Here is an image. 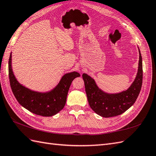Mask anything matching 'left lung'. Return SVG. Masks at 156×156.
Masks as SVG:
<instances>
[{"label":"left lung","instance_id":"1","mask_svg":"<svg viewBox=\"0 0 156 156\" xmlns=\"http://www.w3.org/2000/svg\"><path fill=\"white\" fill-rule=\"evenodd\" d=\"M139 51L136 76L127 90L118 93H107L99 88L93 78L82 74L89 105L95 113L102 117H112L121 115L133 105L140 94L142 84V58Z\"/></svg>","mask_w":156,"mask_h":156}]
</instances>
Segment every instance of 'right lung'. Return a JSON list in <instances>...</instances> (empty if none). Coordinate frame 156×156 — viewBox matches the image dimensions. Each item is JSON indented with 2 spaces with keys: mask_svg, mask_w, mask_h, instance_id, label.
Returning a JSON list of instances; mask_svg holds the SVG:
<instances>
[{
  "mask_svg": "<svg viewBox=\"0 0 156 156\" xmlns=\"http://www.w3.org/2000/svg\"><path fill=\"white\" fill-rule=\"evenodd\" d=\"M9 74L12 91L18 103L35 115L52 117L61 111L66 104L67 94L73 80L80 76L76 71L64 74L58 84L47 91L32 90L20 83L12 66V53L9 61Z\"/></svg>",
  "mask_w": 156,
  "mask_h": 156,
  "instance_id": "1",
  "label": "right lung"
}]
</instances>
